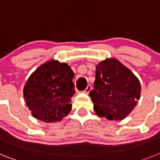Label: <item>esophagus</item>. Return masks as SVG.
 Returning <instances> with one entry per match:
<instances>
[{
    "instance_id": "34e87169",
    "label": "esophagus",
    "mask_w": 160,
    "mask_h": 160,
    "mask_svg": "<svg viewBox=\"0 0 160 160\" xmlns=\"http://www.w3.org/2000/svg\"><path fill=\"white\" fill-rule=\"evenodd\" d=\"M91 89H92V86H91L90 85H89V86L86 87V89H85L84 91H83V92H84V93H86V94H88L89 92H90Z\"/></svg>"
}]
</instances>
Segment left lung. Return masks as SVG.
I'll list each match as a JSON object with an SVG mask.
<instances>
[{
    "mask_svg": "<svg viewBox=\"0 0 160 160\" xmlns=\"http://www.w3.org/2000/svg\"><path fill=\"white\" fill-rule=\"evenodd\" d=\"M141 91L134 74L118 60L110 58L96 66L94 89L89 92V97L97 115L108 120H122L135 108Z\"/></svg>",
    "mask_w": 160,
    "mask_h": 160,
    "instance_id": "8db88e82",
    "label": "left lung"
}]
</instances>
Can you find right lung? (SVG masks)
<instances>
[{"label":"right lung","instance_id":"1","mask_svg":"<svg viewBox=\"0 0 160 160\" xmlns=\"http://www.w3.org/2000/svg\"><path fill=\"white\" fill-rule=\"evenodd\" d=\"M74 73L66 63L52 60L41 65L27 79L23 97L35 118L45 122L63 119L71 110Z\"/></svg>","mask_w":160,"mask_h":160}]
</instances>
